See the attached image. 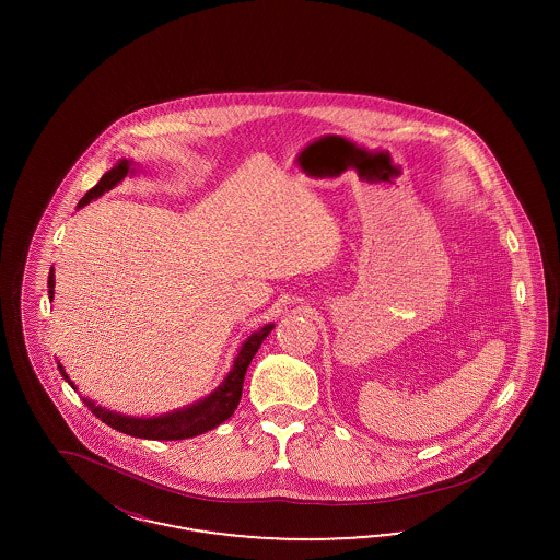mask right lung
I'll use <instances>...</instances> for the list:
<instances>
[{"label":"right lung","mask_w":560,"mask_h":560,"mask_svg":"<svg viewBox=\"0 0 560 560\" xmlns=\"http://www.w3.org/2000/svg\"><path fill=\"white\" fill-rule=\"evenodd\" d=\"M136 162L122 158L102 176L96 187L90 188L85 192L84 199L78 203V209H82L84 205L98 199L110 188L117 187L120 180H125L127 174H136ZM47 285H49V300L52 302V298H55V269L52 267ZM272 328H275V324H265L262 328H258L248 339L244 340L237 349L236 357H234L232 370L225 373L220 386L211 394H207L201 400L187 405V407L176 408L172 412H164V415H158V417H131V415H120L117 410L101 407V405H96L94 400H90L85 396H82V400H84L85 407L90 408L101 419L102 423L117 429L125 435H131V438L160 441L197 438L201 433H207V431L220 427L223 421H228L234 415V410L240 405V398H242V386H244L246 370H248L253 357L256 355V351L260 349L262 340L269 337ZM57 368H59V372H61L69 386L73 390H78L59 361H57Z\"/></svg>","instance_id":"1"}]
</instances>
